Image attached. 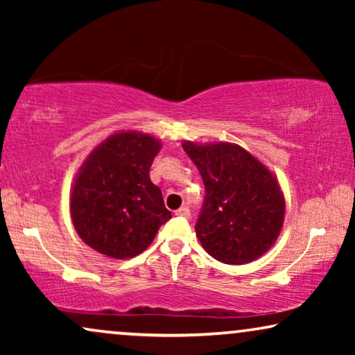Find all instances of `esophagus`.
<instances>
[{
	"label": "esophagus",
	"mask_w": 355,
	"mask_h": 355,
	"mask_svg": "<svg viewBox=\"0 0 355 355\" xmlns=\"http://www.w3.org/2000/svg\"><path fill=\"white\" fill-rule=\"evenodd\" d=\"M174 213H176L178 216H182V218L191 216V210H189V207H181V208H179V210H176Z\"/></svg>",
	"instance_id": "esophagus-1"
}]
</instances>
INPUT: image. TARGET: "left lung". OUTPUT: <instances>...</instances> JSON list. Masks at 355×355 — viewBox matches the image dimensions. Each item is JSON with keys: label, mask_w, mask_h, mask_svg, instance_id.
Wrapping results in <instances>:
<instances>
[{"label": "left lung", "mask_w": 355, "mask_h": 355, "mask_svg": "<svg viewBox=\"0 0 355 355\" xmlns=\"http://www.w3.org/2000/svg\"><path fill=\"white\" fill-rule=\"evenodd\" d=\"M182 148L205 186L196 223L203 249L230 265L263 255L284 220V197L273 174L239 145L186 142Z\"/></svg>", "instance_id": "left-lung-1"}]
</instances>
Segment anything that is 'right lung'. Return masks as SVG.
Returning <instances> with one entry per match:
<instances>
[{"instance_id": "obj_1", "label": "right lung", "mask_w": 355, "mask_h": 355, "mask_svg": "<svg viewBox=\"0 0 355 355\" xmlns=\"http://www.w3.org/2000/svg\"><path fill=\"white\" fill-rule=\"evenodd\" d=\"M159 142L137 132L114 134L94 150L71 197V215L82 241L111 259L139 255L157 236L171 211L150 166Z\"/></svg>"}]
</instances>
